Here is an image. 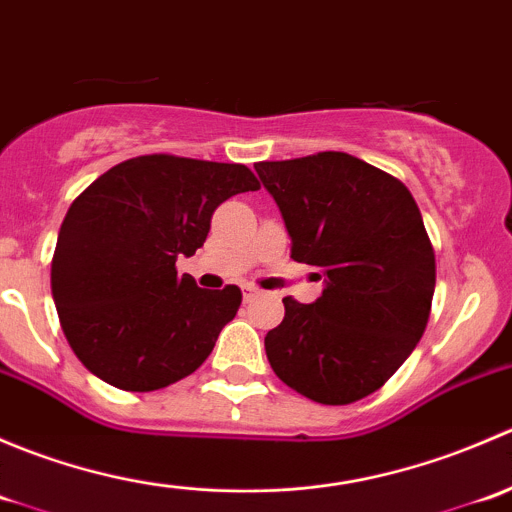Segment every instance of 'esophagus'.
Masks as SVG:
<instances>
[{
    "mask_svg": "<svg viewBox=\"0 0 512 512\" xmlns=\"http://www.w3.org/2000/svg\"><path fill=\"white\" fill-rule=\"evenodd\" d=\"M262 294V289L260 287H255V285H245L242 287V297H245V302H252V299H257Z\"/></svg>",
    "mask_w": 512,
    "mask_h": 512,
    "instance_id": "esophagus-1",
    "label": "esophagus"
}]
</instances>
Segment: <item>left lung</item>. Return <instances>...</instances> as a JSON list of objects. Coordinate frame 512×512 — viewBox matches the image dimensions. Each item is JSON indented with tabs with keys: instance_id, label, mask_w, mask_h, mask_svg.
<instances>
[{
	"instance_id": "1",
	"label": "left lung",
	"mask_w": 512,
	"mask_h": 512,
	"mask_svg": "<svg viewBox=\"0 0 512 512\" xmlns=\"http://www.w3.org/2000/svg\"><path fill=\"white\" fill-rule=\"evenodd\" d=\"M322 297H285L265 337L270 366L297 394L344 406L374 394L414 352L431 314L436 255L401 180L339 151L255 165Z\"/></svg>"
}]
</instances>
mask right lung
I'll return each instance as SVG.
<instances>
[{
  "label": "right lung",
  "mask_w": 512,
  "mask_h": 512,
  "mask_svg": "<svg viewBox=\"0 0 512 512\" xmlns=\"http://www.w3.org/2000/svg\"><path fill=\"white\" fill-rule=\"evenodd\" d=\"M257 188L247 165L153 153L113 165L71 203L51 294L91 374L123 391H156L208 359L242 292L200 289L175 260L203 247L220 203Z\"/></svg>",
  "instance_id": "right-lung-1"
}]
</instances>
